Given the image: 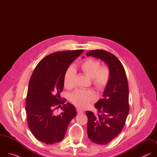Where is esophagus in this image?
<instances>
[{"label":"esophagus","mask_w":157,"mask_h":157,"mask_svg":"<svg viewBox=\"0 0 157 157\" xmlns=\"http://www.w3.org/2000/svg\"><path fill=\"white\" fill-rule=\"evenodd\" d=\"M76 111H77V114H81L83 113V110L80 109H79V108L76 109Z\"/></svg>","instance_id":"esophagus-1"}]
</instances>
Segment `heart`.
<instances>
[{
	"label": "heart",
	"instance_id": "obj_1",
	"mask_svg": "<svg viewBox=\"0 0 157 157\" xmlns=\"http://www.w3.org/2000/svg\"><path fill=\"white\" fill-rule=\"evenodd\" d=\"M81 71L89 77L94 87L99 91H104L109 84L111 71L107 65L101 66V63L96 59L87 58L79 64ZM75 71L69 68L64 76V86L67 89H71L75 86ZM96 96L91 89H78L70 96V101L76 106L84 108L92 101H95Z\"/></svg>",
	"mask_w": 157,
	"mask_h": 157
}]
</instances>
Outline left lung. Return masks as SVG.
<instances>
[{"instance_id":"obj_1","label":"left lung","mask_w":157,"mask_h":157,"mask_svg":"<svg viewBox=\"0 0 157 157\" xmlns=\"http://www.w3.org/2000/svg\"><path fill=\"white\" fill-rule=\"evenodd\" d=\"M103 60L111 71L109 85L103 98L94 106L98 114L86 111L88 138L99 145H106L122 132L129 113L128 86L125 71L118 58L102 50H91L86 53Z\"/></svg>"}]
</instances>
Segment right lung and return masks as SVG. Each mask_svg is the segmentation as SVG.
<instances>
[{
    "instance_id": "right-lung-1",
    "label": "right lung",
    "mask_w": 157,
    "mask_h": 157,
    "mask_svg": "<svg viewBox=\"0 0 157 157\" xmlns=\"http://www.w3.org/2000/svg\"><path fill=\"white\" fill-rule=\"evenodd\" d=\"M83 50L58 52L43 58L30 78L25 107L29 127L34 137L47 144L62 141L71 121L77 115L75 107L64 104L60 93L64 87V76L70 65ZM63 104L59 115L56 107Z\"/></svg>"
}]
</instances>
